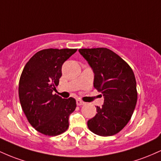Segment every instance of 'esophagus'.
<instances>
[{"mask_svg":"<svg viewBox=\"0 0 161 161\" xmlns=\"http://www.w3.org/2000/svg\"><path fill=\"white\" fill-rule=\"evenodd\" d=\"M76 103H77V106H82V105L85 104V103L83 102V101H81L80 100H76Z\"/></svg>","mask_w":161,"mask_h":161,"instance_id":"obj_1","label":"esophagus"}]
</instances>
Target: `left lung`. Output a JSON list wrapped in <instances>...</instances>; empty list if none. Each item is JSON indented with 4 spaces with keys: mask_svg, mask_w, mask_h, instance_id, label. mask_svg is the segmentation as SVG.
Listing matches in <instances>:
<instances>
[{
    "mask_svg": "<svg viewBox=\"0 0 161 161\" xmlns=\"http://www.w3.org/2000/svg\"><path fill=\"white\" fill-rule=\"evenodd\" d=\"M79 52L94 73L93 86L104 97L102 107L88 120L92 132L100 136L117 134L129 122L138 93L134 72L115 52L106 48H80Z\"/></svg>",
    "mask_w": 161,
    "mask_h": 161,
    "instance_id": "1",
    "label": "left lung"
}]
</instances>
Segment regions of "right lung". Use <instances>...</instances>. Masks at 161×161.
<instances>
[{
	"label": "right lung",
	"mask_w": 161,
	"mask_h": 161,
	"mask_svg": "<svg viewBox=\"0 0 161 161\" xmlns=\"http://www.w3.org/2000/svg\"><path fill=\"white\" fill-rule=\"evenodd\" d=\"M77 49L48 48L38 52L23 68L19 82V98L23 113L36 131L48 136L64 132L75 99L52 94L61 77V67Z\"/></svg>",
	"instance_id": "1"
}]
</instances>
